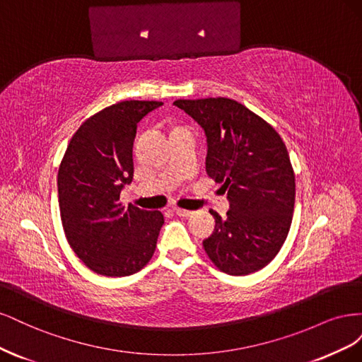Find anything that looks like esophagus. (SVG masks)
<instances>
[{"label": "esophagus", "instance_id": "34e87169", "mask_svg": "<svg viewBox=\"0 0 362 362\" xmlns=\"http://www.w3.org/2000/svg\"><path fill=\"white\" fill-rule=\"evenodd\" d=\"M173 211H175V214L177 216H180V217H190L192 214H193V211H189V210H184V208H173Z\"/></svg>", "mask_w": 362, "mask_h": 362}]
</instances>
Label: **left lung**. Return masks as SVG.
Listing matches in <instances>:
<instances>
[{
  "label": "left lung",
  "instance_id": "1",
  "mask_svg": "<svg viewBox=\"0 0 362 362\" xmlns=\"http://www.w3.org/2000/svg\"><path fill=\"white\" fill-rule=\"evenodd\" d=\"M206 136V173L228 192L226 217L216 218L204 249L228 275L254 273L278 255L288 235L296 182L288 151L276 129L229 98L177 100Z\"/></svg>",
  "mask_w": 362,
  "mask_h": 362
}]
</instances>
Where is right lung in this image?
<instances>
[{
    "mask_svg": "<svg viewBox=\"0 0 362 362\" xmlns=\"http://www.w3.org/2000/svg\"><path fill=\"white\" fill-rule=\"evenodd\" d=\"M160 101H120L76 129L59 168V206L75 255L103 276H128L154 255L161 211L120 202L134 173L137 124Z\"/></svg>",
    "mask_w": 362,
    "mask_h": 362,
    "instance_id": "add662e5",
    "label": "right lung"
}]
</instances>
